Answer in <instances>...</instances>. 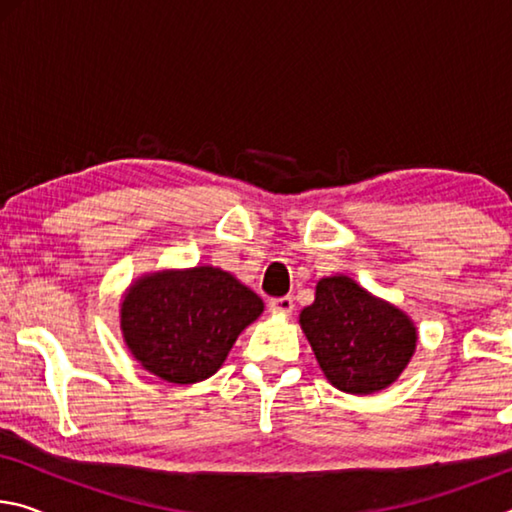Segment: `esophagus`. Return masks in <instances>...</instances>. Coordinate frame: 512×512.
I'll return each instance as SVG.
<instances>
[{
	"label": "esophagus",
	"instance_id": "esophagus-1",
	"mask_svg": "<svg viewBox=\"0 0 512 512\" xmlns=\"http://www.w3.org/2000/svg\"><path fill=\"white\" fill-rule=\"evenodd\" d=\"M268 307H271V311H275V314H282V316H289L293 311V298L289 296H282V298H273L271 302H268Z\"/></svg>",
	"mask_w": 512,
	"mask_h": 512
}]
</instances>
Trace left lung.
<instances>
[{
	"label": "left lung",
	"instance_id": "1",
	"mask_svg": "<svg viewBox=\"0 0 512 512\" xmlns=\"http://www.w3.org/2000/svg\"><path fill=\"white\" fill-rule=\"evenodd\" d=\"M298 323L329 384L350 395L391 386L418 345V327L406 311L341 273L318 280Z\"/></svg>",
	"mask_w": 512,
	"mask_h": 512
}]
</instances>
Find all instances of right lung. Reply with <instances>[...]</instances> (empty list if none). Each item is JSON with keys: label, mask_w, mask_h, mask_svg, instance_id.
I'll return each mask as SVG.
<instances>
[{"label": "right lung", "mask_w": 512, "mask_h": 512, "mask_svg": "<svg viewBox=\"0 0 512 512\" xmlns=\"http://www.w3.org/2000/svg\"><path fill=\"white\" fill-rule=\"evenodd\" d=\"M262 311V298L219 266L164 268L124 291L119 329L144 370L169 384H196L223 366Z\"/></svg>", "instance_id": "1"}]
</instances>
